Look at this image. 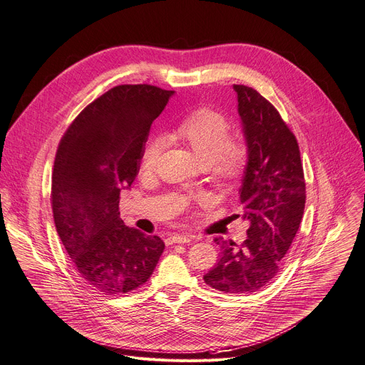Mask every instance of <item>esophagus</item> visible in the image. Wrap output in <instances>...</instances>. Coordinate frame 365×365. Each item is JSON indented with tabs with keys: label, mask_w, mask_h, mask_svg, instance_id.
I'll return each instance as SVG.
<instances>
[{
	"label": "esophagus",
	"mask_w": 365,
	"mask_h": 365,
	"mask_svg": "<svg viewBox=\"0 0 365 365\" xmlns=\"http://www.w3.org/2000/svg\"><path fill=\"white\" fill-rule=\"evenodd\" d=\"M168 243H190L192 242V235L190 234H175V235H170L169 239H166Z\"/></svg>",
	"instance_id": "34e87169"
}]
</instances>
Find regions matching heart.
I'll return each instance as SVG.
<instances>
[{
  "label": "heart",
  "instance_id": "heart-1",
  "mask_svg": "<svg viewBox=\"0 0 365 365\" xmlns=\"http://www.w3.org/2000/svg\"><path fill=\"white\" fill-rule=\"evenodd\" d=\"M173 141L185 144L220 182L228 184L243 173L246 165V147L237 140H230V123L217 112L200 107L185 115L169 131ZM165 148L162 135H150L141 148L140 166L144 170L156 168Z\"/></svg>",
  "mask_w": 365,
  "mask_h": 365
}]
</instances>
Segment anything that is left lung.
Segmentation results:
<instances>
[{
  "instance_id": "left-lung-1",
  "label": "left lung",
  "mask_w": 365,
  "mask_h": 365,
  "mask_svg": "<svg viewBox=\"0 0 365 365\" xmlns=\"http://www.w3.org/2000/svg\"><path fill=\"white\" fill-rule=\"evenodd\" d=\"M232 90L247 148L239 196L249 230L242 245L215 239L221 256L203 280L218 292L247 294L268 286L280 271L307 196L299 145L280 113L246 85H232Z\"/></svg>"
}]
</instances>
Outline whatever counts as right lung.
<instances>
[{
	"instance_id": "right-lung-1",
	"label": "right lung",
	"mask_w": 365,
	"mask_h": 365,
	"mask_svg": "<svg viewBox=\"0 0 365 365\" xmlns=\"http://www.w3.org/2000/svg\"><path fill=\"white\" fill-rule=\"evenodd\" d=\"M173 96L153 85H119L85 107L60 141L54 224L78 275L98 293L138 289L165 249L158 235L123 224L119 196L135 180L150 126Z\"/></svg>"
}]
</instances>
